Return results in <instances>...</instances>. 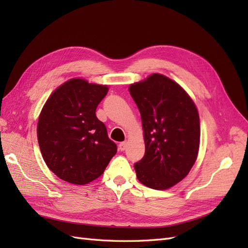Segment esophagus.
<instances>
[{"label": "esophagus", "instance_id": "esophagus-1", "mask_svg": "<svg viewBox=\"0 0 248 248\" xmlns=\"http://www.w3.org/2000/svg\"><path fill=\"white\" fill-rule=\"evenodd\" d=\"M126 147H127V141H122V142H120V144H119V150H120V151H124V150L126 149Z\"/></svg>", "mask_w": 248, "mask_h": 248}]
</instances>
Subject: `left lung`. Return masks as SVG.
I'll use <instances>...</instances> for the list:
<instances>
[{
    "label": "left lung",
    "instance_id": "8db88e82",
    "mask_svg": "<svg viewBox=\"0 0 248 248\" xmlns=\"http://www.w3.org/2000/svg\"><path fill=\"white\" fill-rule=\"evenodd\" d=\"M141 117L146 151L134 164L139 181L168 189L183 180L197 160L200 117L181 86L159 73L129 87Z\"/></svg>",
    "mask_w": 248,
    "mask_h": 248
}]
</instances>
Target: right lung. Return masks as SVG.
<instances>
[{
  "label": "right lung",
  "instance_id": "1",
  "mask_svg": "<svg viewBox=\"0 0 248 248\" xmlns=\"http://www.w3.org/2000/svg\"><path fill=\"white\" fill-rule=\"evenodd\" d=\"M108 86L71 78L56 89L40 112L37 138L44 161L60 179L84 185L100 177L117 153L96 108Z\"/></svg>",
  "mask_w": 248,
  "mask_h": 248
}]
</instances>
